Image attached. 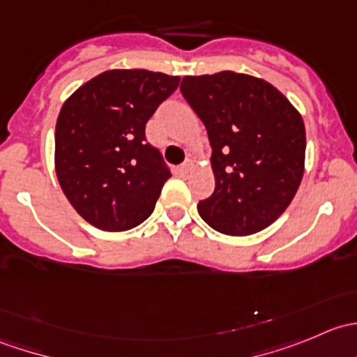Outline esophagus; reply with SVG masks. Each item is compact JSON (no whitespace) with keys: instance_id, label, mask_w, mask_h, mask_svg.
I'll return each mask as SVG.
<instances>
[{"instance_id":"1","label":"esophagus","mask_w":357,"mask_h":357,"mask_svg":"<svg viewBox=\"0 0 357 357\" xmlns=\"http://www.w3.org/2000/svg\"><path fill=\"white\" fill-rule=\"evenodd\" d=\"M188 171H190V162H186V164H181V165H178V167H176V174H178V176L188 174Z\"/></svg>"}]
</instances>
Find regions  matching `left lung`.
<instances>
[{
	"label": "left lung",
	"instance_id": "8db88e82",
	"mask_svg": "<svg viewBox=\"0 0 357 357\" xmlns=\"http://www.w3.org/2000/svg\"><path fill=\"white\" fill-rule=\"evenodd\" d=\"M181 95L207 129L215 188L200 218L215 231L245 236L289 207L304 174L301 114L269 82L225 70L186 75Z\"/></svg>",
	"mask_w": 357,
	"mask_h": 357
}]
</instances>
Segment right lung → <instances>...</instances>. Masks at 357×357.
Wrapping results in <instances>:
<instances>
[{
	"label": "right lung",
	"instance_id": "obj_1",
	"mask_svg": "<svg viewBox=\"0 0 357 357\" xmlns=\"http://www.w3.org/2000/svg\"><path fill=\"white\" fill-rule=\"evenodd\" d=\"M178 75L107 70L63 103L55 129V169L72 207L103 231L142 225L171 178L145 126L176 91Z\"/></svg>",
	"mask_w": 357,
	"mask_h": 357
}]
</instances>
